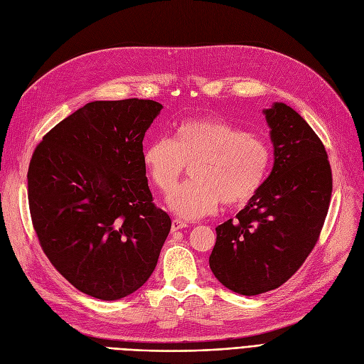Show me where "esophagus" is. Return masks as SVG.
<instances>
[{
	"label": "esophagus",
	"mask_w": 364,
	"mask_h": 364,
	"mask_svg": "<svg viewBox=\"0 0 364 364\" xmlns=\"http://www.w3.org/2000/svg\"><path fill=\"white\" fill-rule=\"evenodd\" d=\"M185 228H188V224L185 221H181L178 218L171 221V232H178V230H182Z\"/></svg>",
	"instance_id": "obj_1"
}]
</instances>
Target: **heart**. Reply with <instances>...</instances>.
<instances>
[{"label":"heart","mask_w":364,"mask_h":364,"mask_svg":"<svg viewBox=\"0 0 364 364\" xmlns=\"http://www.w3.org/2000/svg\"><path fill=\"white\" fill-rule=\"evenodd\" d=\"M271 162L269 144L215 116L182 120L173 139L161 136L143 152L150 181L168 194L190 166L191 181L168 197V208L183 220H197L228 206L247 203L262 186Z\"/></svg>","instance_id":"obj_1"}]
</instances>
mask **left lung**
Masks as SVG:
<instances>
[{
  "instance_id": "1",
  "label": "left lung",
  "mask_w": 364,
  "mask_h": 364,
  "mask_svg": "<svg viewBox=\"0 0 364 364\" xmlns=\"http://www.w3.org/2000/svg\"><path fill=\"white\" fill-rule=\"evenodd\" d=\"M274 166L247 206L220 224L209 267L241 295L286 283L316 245L327 217L333 176L319 136L295 109L275 102L263 109Z\"/></svg>"
}]
</instances>
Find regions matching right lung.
I'll return each instance as SVG.
<instances>
[{
	"instance_id": "right-lung-1",
	"label": "right lung",
	"mask_w": 364,
	"mask_h": 364,
	"mask_svg": "<svg viewBox=\"0 0 364 364\" xmlns=\"http://www.w3.org/2000/svg\"><path fill=\"white\" fill-rule=\"evenodd\" d=\"M162 105L95 101L37 144L28 203L43 253L78 291L104 301L128 296L152 275L171 220L156 208L143 139Z\"/></svg>"
}]
</instances>
